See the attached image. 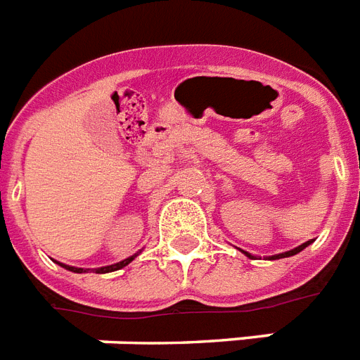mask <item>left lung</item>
<instances>
[{
  "label": "left lung",
  "mask_w": 360,
  "mask_h": 360,
  "mask_svg": "<svg viewBox=\"0 0 360 360\" xmlns=\"http://www.w3.org/2000/svg\"><path fill=\"white\" fill-rule=\"evenodd\" d=\"M311 242H313V240H307V242H303L302 246L294 248V250H290V252H284V254H276V255H271V259H282V257H290V255H295V254H300V252H302L303 248H307L309 244H311ZM244 254H246L248 257H252V259H254V255H252V254H248V252H244Z\"/></svg>",
  "instance_id": "obj_1"
}]
</instances>
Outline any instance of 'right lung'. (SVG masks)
<instances>
[{
    "label": "right lung",
    "mask_w": 360,
    "mask_h": 360,
    "mask_svg": "<svg viewBox=\"0 0 360 360\" xmlns=\"http://www.w3.org/2000/svg\"><path fill=\"white\" fill-rule=\"evenodd\" d=\"M135 257H137V254L131 255V257H127V259H124V262L114 263V265H106V267L95 269V273H101V275H103V273H112V271H118V269H122V267H126V265H129V263H131L133 259H135ZM58 265H60V267L68 269V271H72V273H85V269L70 267V265H65V263H58Z\"/></svg>",
    "instance_id": "right-lung-1"
}]
</instances>
